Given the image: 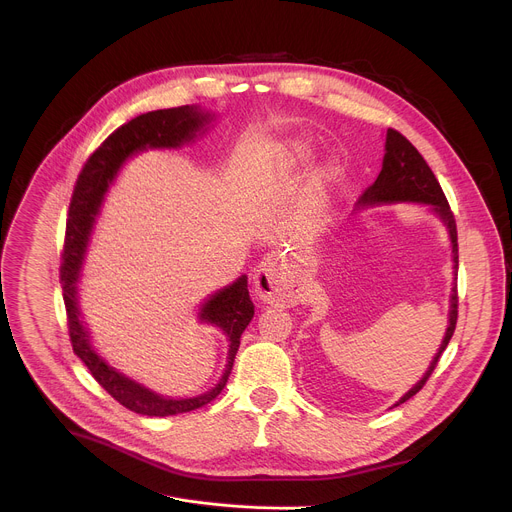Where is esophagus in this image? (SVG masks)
<instances>
[{
	"label": "esophagus",
	"instance_id": "esophagus-1",
	"mask_svg": "<svg viewBox=\"0 0 512 512\" xmlns=\"http://www.w3.org/2000/svg\"><path fill=\"white\" fill-rule=\"evenodd\" d=\"M255 296L271 306H289L294 302V291L289 289L281 275V265L275 257H265L253 273Z\"/></svg>",
	"mask_w": 512,
	"mask_h": 512
}]
</instances>
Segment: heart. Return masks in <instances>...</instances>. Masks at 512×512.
Returning a JSON list of instances; mask_svg holds the SVG:
<instances>
[{
    "label": "heart",
    "instance_id": "obj_1",
    "mask_svg": "<svg viewBox=\"0 0 512 512\" xmlns=\"http://www.w3.org/2000/svg\"><path fill=\"white\" fill-rule=\"evenodd\" d=\"M308 154H310V150H308L306 143H294V145H291V148H289V152H287V160H289L291 164H302V162H306ZM328 182H330V172H328V170H320L318 176H316V180H314V192H316V196H322V194H324Z\"/></svg>",
    "mask_w": 512,
    "mask_h": 512
}]
</instances>
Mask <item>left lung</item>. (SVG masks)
Instances as JSON below:
<instances>
[{"instance_id": "1", "label": "left lung", "mask_w": 512, "mask_h": 512, "mask_svg": "<svg viewBox=\"0 0 512 512\" xmlns=\"http://www.w3.org/2000/svg\"><path fill=\"white\" fill-rule=\"evenodd\" d=\"M385 160H383V170L379 174V178L362 192L360 202L362 204H375V202H399V200H411V202H425L431 204L433 210L444 218V223L450 229V239H452V253H454V267H458V231H456V218L454 212L450 208V202L437 182L435 174L431 172V168L427 166V162L423 160V156L415 150V145L401 135L397 129H389L387 131V143H385ZM452 306H450V324L444 336V342L440 346V352L435 354V358L431 360V367L427 369V373L423 375V379L401 397L399 403H405L407 399H411L415 393H419L423 389V385L427 383V379L431 377V373L435 371L437 362H440L442 352L446 350L448 342L454 336L456 330V322H458V289L454 287L452 294Z\"/></svg>"}]
</instances>
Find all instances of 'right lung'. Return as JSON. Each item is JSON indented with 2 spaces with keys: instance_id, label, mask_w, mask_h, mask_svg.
<instances>
[{
  "instance_id": "add662e5",
  "label": "right lung",
  "mask_w": 512,
  "mask_h": 512,
  "mask_svg": "<svg viewBox=\"0 0 512 512\" xmlns=\"http://www.w3.org/2000/svg\"><path fill=\"white\" fill-rule=\"evenodd\" d=\"M208 115L200 113L196 107L182 105L174 109H160L137 115L135 119L117 127L99 148L85 162L75 190H72L68 218H66V235L62 247V263H60V281H62V298L66 308V324L68 336L75 354L87 364V369L95 377V381L123 407L129 411L150 415V417H166L194 411L212 399L218 397L229 381L233 371V362L241 344V334L249 326L255 306L249 298L247 277H239L233 285L214 294L200 310V318L218 328H223L231 340L227 369L218 381V385L204 395L192 399H166L160 397L141 385L125 379L117 371L103 362L97 352L89 344V334L85 332L79 320L77 308V277L83 263L85 247L89 241V233L99 212L103 194L113 182L121 164L139 150L145 148H178L180 143L190 141L196 131L206 123Z\"/></svg>"
}]
</instances>
